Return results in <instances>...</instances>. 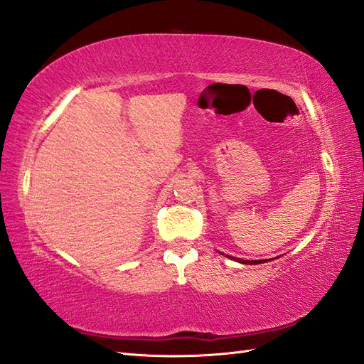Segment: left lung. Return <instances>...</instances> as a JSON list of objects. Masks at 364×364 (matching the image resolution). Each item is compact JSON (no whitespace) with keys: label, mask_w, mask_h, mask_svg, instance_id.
Segmentation results:
<instances>
[{"label":"left lung","mask_w":364,"mask_h":364,"mask_svg":"<svg viewBox=\"0 0 364 364\" xmlns=\"http://www.w3.org/2000/svg\"><path fill=\"white\" fill-rule=\"evenodd\" d=\"M228 258H230V259H235V261H238V262H241V264H261V262H266V261H270V259H241V258H235V257H229V255H226ZM273 259V258H272Z\"/></svg>","instance_id":"left-lung-1"}]
</instances>
